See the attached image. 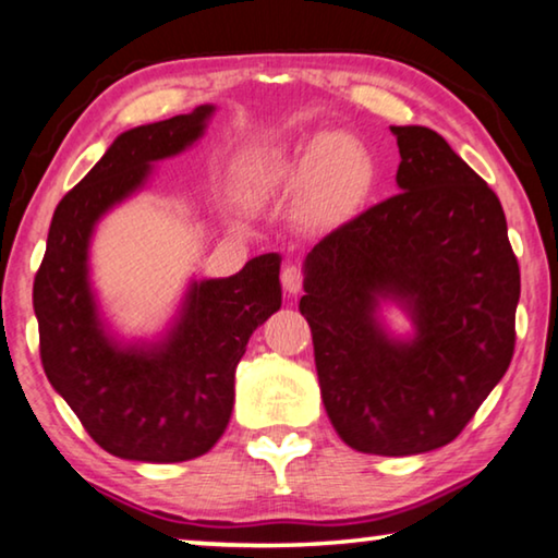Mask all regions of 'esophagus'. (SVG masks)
<instances>
[{"label": "esophagus", "mask_w": 558, "mask_h": 558, "mask_svg": "<svg viewBox=\"0 0 558 558\" xmlns=\"http://www.w3.org/2000/svg\"><path fill=\"white\" fill-rule=\"evenodd\" d=\"M280 280H282V288H286V293H290V295H298V293H301V290H303L305 272H303L301 265L290 263V265H286V268H282V276H280Z\"/></svg>", "instance_id": "34e87169"}]
</instances>
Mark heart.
<instances>
[{
  "instance_id": "b5f03b06",
  "label": "heart",
  "mask_w": 558,
  "mask_h": 558,
  "mask_svg": "<svg viewBox=\"0 0 558 558\" xmlns=\"http://www.w3.org/2000/svg\"><path fill=\"white\" fill-rule=\"evenodd\" d=\"M363 178L361 153L348 137L323 135L305 147L295 160L265 157L243 172L245 193L268 197L286 190H313V213L326 215L336 210L340 199L359 185Z\"/></svg>"
}]
</instances>
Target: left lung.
<instances>
[{
    "label": "left lung",
    "instance_id": "1",
    "mask_svg": "<svg viewBox=\"0 0 558 558\" xmlns=\"http://www.w3.org/2000/svg\"><path fill=\"white\" fill-rule=\"evenodd\" d=\"M401 193L305 257L301 313L328 418L361 453L413 456L461 434L509 368L521 272L498 197L438 132L390 128ZM412 315L390 339L377 303Z\"/></svg>",
    "mask_w": 558,
    "mask_h": 558
}]
</instances>
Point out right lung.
Instances as JSON below:
<instances>
[{"label":"right lung","instance_id":"add662e5","mask_svg":"<svg viewBox=\"0 0 558 558\" xmlns=\"http://www.w3.org/2000/svg\"><path fill=\"white\" fill-rule=\"evenodd\" d=\"M213 112L199 105L122 132L57 205L35 278L49 384L97 446L128 461H190L218 444L247 340L282 301L280 255L265 253L230 278L190 282L178 320L157 343L124 345L99 318L87 268L97 220L145 185L153 162L193 145Z\"/></svg>","mask_w":558,"mask_h":558}]
</instances>
